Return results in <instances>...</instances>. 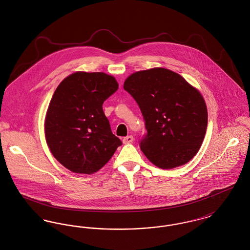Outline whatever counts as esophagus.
<instances>
[{
    "mask_svg": "<svg viewBox=\"0 0 250 250\" xmlns=\"http://www.w3.org/2000/svg\"><path fill=\"white\" fill-rule=\"evenodd\" d=\"M133 141H134V138H133L132 136H127V137H125V138L123 139V143H125V144L131 143Z\"/></svg>",
    "mask_w": 250,
    "mask_h": 250,
    "instance_id": "34e87169",
    "label": "esophagus"
}]
</instances>
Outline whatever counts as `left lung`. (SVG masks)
Listing matches in <instances>:
<instances>
[{"instance_id":"left-lung-1","label":"left lung","mask_w":250,"mask_h":250,"mask_svg":"<svg viewBox=\"0 0 250 250\" xmlns=\"http://www.w3.org/2000/svg\"><path fill=\"white\" fill-rule=\"evenodd\" d=\"M124 89L137 101L145 120L147 135L141 142L145 156L166 169L189 162L207 129V107L200 91L163 67L131 74Z\"/></svg>"}]
</instances>
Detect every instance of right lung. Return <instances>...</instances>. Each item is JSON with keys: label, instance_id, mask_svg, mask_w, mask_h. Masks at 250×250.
Returning <instances> with one entry per match:
<instances>
[{"label": "right lung", "instance_id": "obj_1", "mask_svg": "<svg viewBox=\"0 0 250 250\" xmlns=\"http://www.w3.org/2000/svg\"><path fill=\"white\" fill-rule=\"evenodd\" d=\"M118 86L104 72L77 71L56 88L45 117V138L50 153L67 169L93 174L122 145L102 108Z\"/></svg>", "mask_w": 250, "mask_h": 250}]
</instances>
